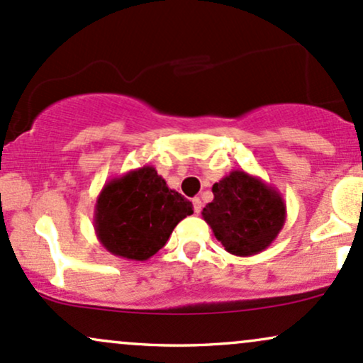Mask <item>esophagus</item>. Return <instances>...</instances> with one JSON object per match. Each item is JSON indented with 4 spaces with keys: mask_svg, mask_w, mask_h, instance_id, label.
I'll list each match as a JSON object with an SVG mask.
<instances>
[{
    "mask_svg": "<svg viewBox=\"0 0 363 363\" xmlns=\"http://www.w3.org/2000/svg\"><path fill=\"white\" fill-rule=\"evenodd\" d=\"M193 206H194L196 213H199V211H201V208H203L201 199H199V198H193Z\"/></svg>",
    "mask_w": 363,
    "mask_h": 363,
    "instance_id": "1",
    "label": "esophagus"
}]
</instances>
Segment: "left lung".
Returning a JSON list of instances; mask_svg holds the SVG:
<instances>
[{
    "instance_id": "obj_1",
    "label": "left lung",
    "mask_w": 363,
    "mask_h": 363,
    "mask_svg": "<svg viewBox=\"0 0 363 363\" xmlns=\"http://www.w3.org/2000/svg\"><path fill=\"white\" fill-rule=\"evenodd\" d=\"M211 191L201 215L225 251L247 257L273 244L286 218L280 191L244 170H232Z\"/></svg>"
}]
</instances>
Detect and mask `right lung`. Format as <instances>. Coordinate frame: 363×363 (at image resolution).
I'll return each instance as SVG.
<instances>
[{"mask_svg": "<svg viewBox=\"0 0 363 363\" xmlns=\"http://www.w3.org/2000/svg\"><path fill=\"white\" fill-rule=\"evenodd\" d=\"M187 215H193V203L169 189L155 167L143 165L106 182L95 203L94 227L111 254L147 261Z\"/></svg>", "mask_w": 363, "mask_h": 363, "instance_id": "add662e5", "label": "right lung"}]
</instances>
